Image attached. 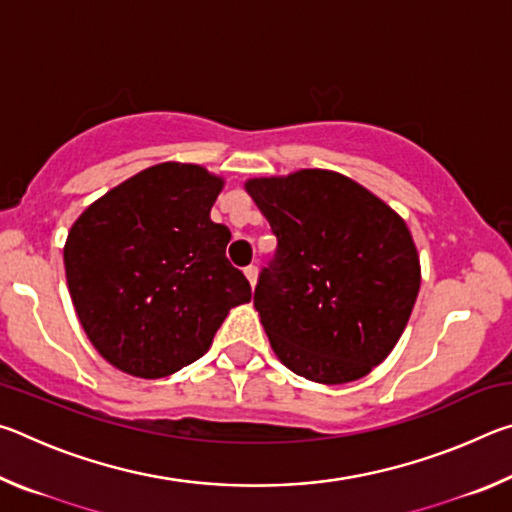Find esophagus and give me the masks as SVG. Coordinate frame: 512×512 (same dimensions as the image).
<instances>
[{
  "instance_id": "34e87169",
  "label": "esophagus",
  "mask_w": 512,
  "mask_h": 512,
  "mask_svg": "<svg viewBox=\"0 0 512 512\" xmlns=\"http://www.w3.org/2000/svg\"><path fill=\"white\" fill-rule=\"evenodd\" d=\"M244 275H246V280L250 282V287H255V284H257V268L255 266L244 268Z\"/></svg>"
}]
</instances>
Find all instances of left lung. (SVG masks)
<instances>
[{"instance_id": "obj_1", "label": "left lung", "mask_w": 512, "mask_h": 512, "mask_svg": "<svg viewBox=\"0 0 512 512\" xmlns=\"http://www.w3.org/2000/svg\"><path fill=\"white\" fill-rule=\"evenodd\" d=\"M244 187L277 237L255 289L275 357L316 384L366 377L400 341L420 291V255L404 219L327 169Z\"/></svg>"}]
</instances>
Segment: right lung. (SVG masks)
<instances>
[{
    "instance_id": "1",
    "label": "right lung",
    "mask_w": 512,
    "mask_h": 512,
    "mask_svg": "<svg viewBox=\"0 0 512 512\" xmlns=\"http://www.w3.org/2000/svg\"><path fill=\"white\" fill-rule=\"evenodd\" d=\"M225 180L201 164L160 162L97 198L74 221L63 259L90 343L110 366L160 379L210 350L250 302L225 259L230 230L210 219Z\"/></svg>"
}]
</instances>
